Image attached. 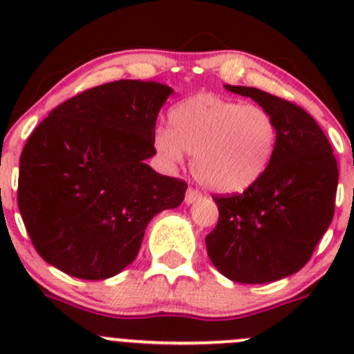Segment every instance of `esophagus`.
Listing matches in <instances>:
<instances>
[{"mask_svg": "<svg viewBox=\"0 0 354 354\" xmlns=\"http://www.w3.org/2000/svg\"><path fill=\"white\" fill-rule=\"evenodd\" d=\"M202 198V192L197 190V188H188L187 190V195H185V202L187 203H194L197 202V200Z\"/></svg>", "mask_w": 354, "mask_h": 354, "instance_id": "1", "label": "esophagus"}]
</instances>
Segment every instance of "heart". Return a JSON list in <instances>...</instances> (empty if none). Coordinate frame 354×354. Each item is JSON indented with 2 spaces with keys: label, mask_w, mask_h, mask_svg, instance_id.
<instances>
[{
  "label": "heart",
  "mask_w": 354,
  "mask_h": 354,
  "mask_svg": "<svg viewBox=\"0 0 354 354\" xmlns=\"http://www.w3.org/2000/svg\"><path fill=\"white\" fill-rule=\"evenodd\" d=\"M167 127L154 133V149L171 166L194 156L195 178L210 190L238 194L255 185L276 154L277 123L266 108L217 94L178 102Z\"/></svg>",
  "instance_id": "obj_1"
}]
</instances>
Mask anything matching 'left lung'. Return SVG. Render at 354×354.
Masks as SVG:
<instances>
[{
  "instance_id": "1",
  "label": "left lung",
  "mask_w": 354,
  "mask_h": 354,
  "mask_svg": "<svg viewBox=\"0 0 354 354\" xmlns=\"http://www.w3.org/2000/svg\"><path fill=\"white\" fill-rule=\"evenodd\" d=\"M274 116L276 154L243 194L214 195L216 227L205 236L216 269L241 284H263L298 272L334 217L339 169L317 121L299 106L260 88L226 85Z\"/></svg>"
}]
</instances>
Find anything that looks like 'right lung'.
<instances>
[{"label":"right lung","instance_id":"add662e5","mask_svg":"<svg viewBox=\"0 0 354 354\" xmlns=\"http://www.w3.org/2000/svg\"><path fill=\"white\" fill-rule=\"evenodd\" d=\"M171 92L156 82H109L35 127L20 156L17 202L46 262L78 279L116 276L135 260L152 217L183 202L188 185L145 164Z\"/></svg>","mask_w":354,"mask_h":354}]
</instances>
